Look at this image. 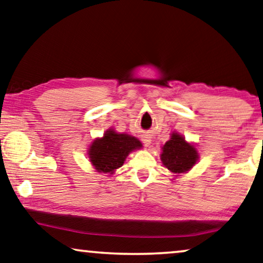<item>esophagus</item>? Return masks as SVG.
<instances>
[{
	"mask_svg": "<svg viewBox=\"0 0 263 263\" xmlns=\"http://www.w3.org/2000/svg\"><path fill=\"white\" fill-rule=\"evenodd\" d=\"M142 140H143V143L145 144V146H148V145L151 144V137L148 135H144L142 137Z\"/></svg>",
	"mask_w": 263,
	"mask_h": 263,
	"instance_id": "obj_1",
	"label": "esophagus"
}]
</instances>
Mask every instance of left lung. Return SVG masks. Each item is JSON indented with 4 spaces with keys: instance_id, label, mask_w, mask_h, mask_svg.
<instances>
[{
    "instance_id": "obj_1",
    "label": "left lung",
    "mask_w": 263,
    "mask_h": 263,
    "mask_svg": "<svg viewBox=\"0 0 263 263\" xmlns=\"http://www.w3.org/2000/svg\"><path fill=\"white\" fill-rule=\"evenodd\" d=\"M163 165L174 174H184L193 167L198 159V152L194 145L185 142L178 133H172L170 140L162 147Z\"/></svg>"
}]
</instances>
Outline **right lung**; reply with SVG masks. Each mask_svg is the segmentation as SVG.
Instances as JSON below:
<instances>
[{
    "instance_id": "right-lung-1",
    "label": "right lung",
    "mask_w": 263,
    "mask_h": 263,
    "mask_svg": "<svg viewBox=\"0 0 263 263\" xmlns=\"http://www.w3.org/2000/svg\"><path fill=\"white\" fill-rule=\"evenodd\" d=\"M142 147L136 137L108 130L103 138H97L88 150L89 160L97 171L113 174L123 165L128 154Z\"/></svg>"
}]
</instances>
